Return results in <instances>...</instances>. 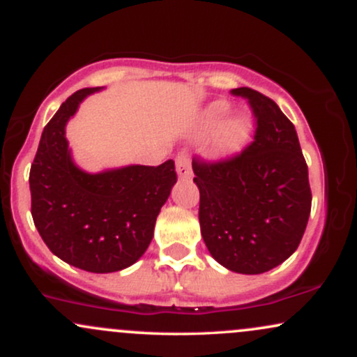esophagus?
I'll use <instances>...</instances> for the list:
<instances>
[{
  "mask_svg": "<svg viewBox=\"0 0 357 357\" xmlns=\"http://www.w3.org/2000/svg\"><path fill=\"white\" fill-rule=\"evenodd\" d=\"M176 173H178L179 179L191 178V159L186 151L179 153L178 158H176Z\"/></svg>",
  "mask_w": 357,
  "mask_h": 357,
  "instance_id": "34e87169",
  "label": "esophagus"
}]
</instances>
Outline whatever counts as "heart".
<instances>
[{"label":"heart","mask_w":357,"mask_h":357,"mask_svg":"<svg viewBox=\"0 0 357 357\" xmlns=\"http://www.w3.org/2000/svg\"><path fill=\"white\" fill-rule=\"evenodd\" d=\"M230 112V105L223 100L211 102L203 110L198 121L199 134L215 131L210 142V151L215 158L225 159L241 153L247 147L253 134V121L245 114H235L225 119Z\"/></svg>","instance_id":"obj_1"}]
</instances>
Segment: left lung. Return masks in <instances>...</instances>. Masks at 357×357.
I'll list each match as a JSON object with an SVG mask.
<instances>
[{
    "label": "left lung",
    "mask_w": 357,
    "mask_h": 357,
    "mask_svg": "<svg viewBox=\"0 0 357 357\" xmlns=\"http://www.w3.org/2000/svg\"><path fill=\"white\" fill-rule=\"evenodd\" d=\"M257 117L255 141L220 162L192 159L199 190V227L211 257L245 275L268 272L296 252L304 236L312 195L296 127L280 107L248 87Z\"/></svg>",
    "instance_id": "left-lung-1"
}]
</instances>
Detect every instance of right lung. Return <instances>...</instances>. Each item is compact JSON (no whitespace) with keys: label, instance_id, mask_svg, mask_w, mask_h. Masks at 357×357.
<instances>
[{"label":"right lung","instance_id":"1","mask_svg":"<svg viewBox=\"0 0 357 357\" xmlns=\"http://www.w3.org/2000/svg\"><path fill=\"white\" fill-rule=\"evenodd\" d=\"M100 89L77 90L45 126L30 191L35 227L53 255L85 272L110 273L144 255L178 178L173 159L100 173L77 166L65 127L80 102Z\"/></svg>","mask_w":357,"mask_h":357}]
</instances>
